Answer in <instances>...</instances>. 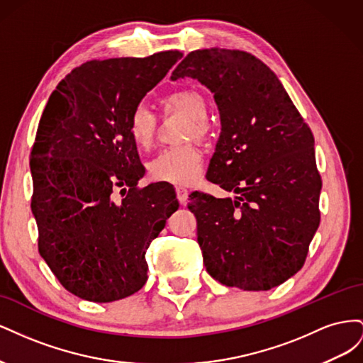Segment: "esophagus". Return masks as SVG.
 I'll list each match as a JSON object with an SVG mask.
<instances>
[{
	"label": "esophagus",
	"instance_id": "obj_1",
	"mask_svg": "<svg viewBox=\"0 0 363 363\" xmlns=\"http://www.w3.org/2000/svg\"><path fill=\"white\" fill-rule=\"evenodd\" d=\"M175 192H177V199H179L180 204L184 206L186 201H188V194H189L188 189L183 188V186H177V188H175Z\"/></svg>",
	"mask_w": 363,
	"mask_h": 363
}]
</instances>
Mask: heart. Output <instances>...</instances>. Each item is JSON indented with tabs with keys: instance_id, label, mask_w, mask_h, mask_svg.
<instances>
[{
	"instance_id": "b5f03b06",
	"label": "heart",
	"mask_w": 363,
	"mask_h": 363,
	"mask_svg": "<svg viewBox=\"0 0 363 363\" xmlns=\"http://www.w3.org/2000/svg\"><path fill=\"white\" fill-rule=\"evenodd\" d=\"M164 115L177 113L184 116L182 125V140L206 139L211 135L207 121L208 104L203 92L196 89L175 91L160 100ZM131 142L138 148H148L156 138L157 116L145 106H136L131 111L127 123ZM203 168V152L192 144H184L160 151L148 163V174L155 182L171 184H191Z\"/></svg>"
}]
</instances>
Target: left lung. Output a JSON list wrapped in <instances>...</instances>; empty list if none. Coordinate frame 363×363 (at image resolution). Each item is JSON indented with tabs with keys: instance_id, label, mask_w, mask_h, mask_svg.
Wrapping results in <instances>:
<instances>
[{
	"instance_id": "left-lung-1",
	"label": "left lung",
	"mask_w": 363,
	"mask_h": 363,
	"mask_svg": "<svg viewBox=\"0 0 363 363\" xmlns=\"http://www.w3.org/2000/svg\"><path fill=\"white\" fill-rule=\"evenodd\" d=\"M184 77L213 92L221 116L206 177L236 194H191L204 267L225 286L276 288L301 269L320 225L312 130L277 75L247 51H192L171 79Z\"/></svg>"
}]
</instances>
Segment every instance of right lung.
Returning <instances> with one entry per match:
<instances>
[{"mask_svg": "<svg viewBox=\"0 0 363 363\" xmlns=\"http://www.w3.org/2000/svg\"><path fill=\"white\" fill-rule=\"evenodd\" d=\"M179 51L91 60L57 84L30 155L40 256L68 292L111 303L138 292L145 252L177 211L169 186L138 188L145 168L127 123Z\"/></svg>", "mask_w": 363, "mask_h": 363, "instance_id": "1", "label": "right lung"}]
</instances>
